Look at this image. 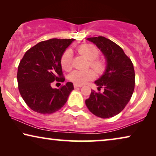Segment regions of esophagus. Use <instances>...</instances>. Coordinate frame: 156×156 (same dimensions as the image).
Here are the masks:
<instances>
[{
    "instance_id": "esophagus-1",
    "label": "esophagus",
    "mask_w": 156,
    "mask_h": 156,
    "mask_svg": "<svg viewBox=\"0 0 156 156\" xmlns=\"http://www.w3.org/2000/svg\"><path fill=\"white\" fill-rule=\"evenodd\" d=\"M82 84H74V88H77V87H82Z\"/></svg>"
}]
</instances>
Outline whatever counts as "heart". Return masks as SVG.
Masks as SVG:
<instances>
[{
	"label": "heart",
	"instance_id": "obj_1",
	"mask_svg": "<svg viewBox=\"0 0 156 156\" xmlns=\"http://www.w3.org/2000/svg\"><path fill=\"white\" fill-rule=\"evenodd\" d=\"M80 54L84 55L89 59V65L92 67L98 74H101L105 70L106 65L104 60L98 58L99 56V50L97 47L92 44L85 43L80 44L76 48ZM61 65L65 71H69L72 68V54L71 51L66 50L61 57ZM95 72L92 69L81 71L74 70L70 73L69 79L74 84H84L94 79Z\"/></svg>",
	"mask_w": 156,
	"mask_h": 156
}]
</instances>
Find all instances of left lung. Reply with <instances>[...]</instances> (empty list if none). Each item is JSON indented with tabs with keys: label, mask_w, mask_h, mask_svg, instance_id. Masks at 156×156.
I'll return each mask as SVG.
<instances>
[{
	"label": "left lung",
	"mask_w": 156,
	"mask_h": 156,
	"mask_svg": "<svg viewBox=\"0 0 156 156\" xmlns=\"http://www.w3.org/2000/svg\"><path fill=\"white\" fill-rule=\"evenodd\" d=\"M103 52L106 59V71L95 82L98 89L91 90L85 104L95 116L102 119L113 117L122 112L131 99L135 87V72L131 59L122 48L107 38L99 36L87 38Z\"/></svg>",
	"instance_id": "1"
}]
</instances>
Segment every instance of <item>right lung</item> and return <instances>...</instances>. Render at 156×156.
<instances>
[{"label":"right lung","instance_id":"1","mask_svg":"<svg viewBox=\"0 0 156 156\" xmlns=\"http://www.w3.org/2000/svg\"><path fill=\"white\" fill-rule=\"evenodd\" d=\"M74 39L53 38L42 41L25 52L18 68V89L25 103L42 114L56 112L65 105L74 89L72 82L53 89V82H63L61 57Z\"/></svg>","mask_w":156,"mask_h":156}]
</instances>
